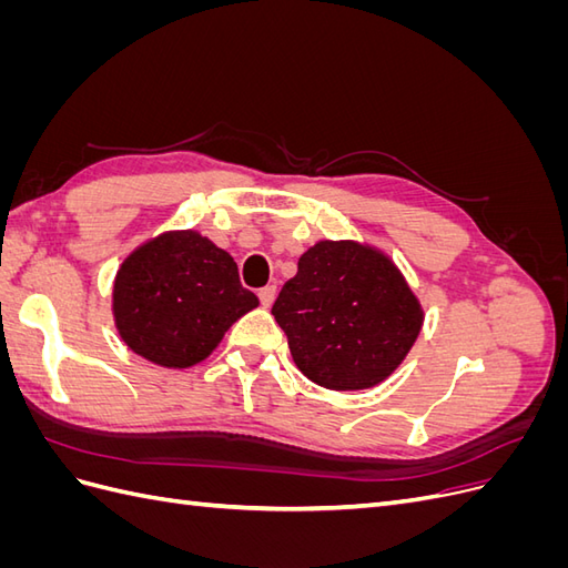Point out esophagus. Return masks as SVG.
<instances>
[{
	"label": "esophagus",
	"instance_id": "34e87169",
	"mask_svg": "<svg viewBox=\"0 0 568 568\" xmlns=\"http://www.w3.org/2000/svg\"><path fill=\"white\" fill-rule=\"evenodd\" d=\"M274 296H277V288H274V286H263L261 291H257V298H261L263 307H270Z\"/></svg>",
	"mask_w": 568,
	"mask_h": 568
}]
</instances>
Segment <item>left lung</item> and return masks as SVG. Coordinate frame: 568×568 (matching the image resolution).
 I'll use <instances>...</instances> for the list:
<instances>
[{
	"label": "left lung",
	"instance_id": "1",
	"mask_svg": "<svg viewBox=\"0 0 568 568\" xmlns=\"http://www.w3.org/2000/svg\"><path fill=\"white\" fill-rule=\"evenodd\" d=\"M272 315L296 367L317 386L382 384L417 341L424 313L388 255L357 242L307 248Z\"/></svg>",
	"mask_w": 568,
	"mask_h": 568
}]
</instances>
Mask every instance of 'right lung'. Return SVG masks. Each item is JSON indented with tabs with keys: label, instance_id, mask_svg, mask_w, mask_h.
<instances>
[{
	"label": "right lung",
	"instance_id": "right-lung-1",
	"mask_svg": "<svg viewBox=\"0 0 568 568\" xmlns=\"http://www.w3.org/2000/svg\"><path fill=\"white\" fill-rule=\"evenodd\" d=\"M257 305L234 257L194 230L165 232L132 251L113 284V317L128 348L161 367L209 357Z\"/></svg>",
	"mask_w": 568,
	"mask_h": 568
}]
</instances>
